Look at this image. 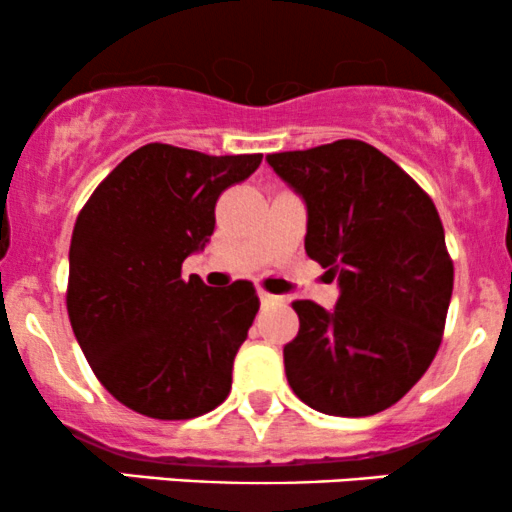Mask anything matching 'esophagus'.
<instances>
[{
  "label": "esophagus",
  "instance_id": "1",
  "mask_svg": "<svg viewBox=\"0 0 512 512\" xmlns=\"http://www.w3.org/2000/svg\"><path fill=\"white\" fill-rule=\"evenodd\" d=\"M260 301H262V305H272V303H279L281 296H274V293H269V291H260Z\"/></svg>",
  "mask_w": 512,
  "mask_h": 512
}]
</instances>
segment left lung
I'll return each instance as SVG.
<instances>
[{"instance_id":"1","label":"left lung","mask_w":512,"mask_h":512,"mask_svg":"<svg viewBox=\"0 0 512 512\" xmlns=\"http://www.w3.org/2000/svg\"><path fill=\"white\" fill-rule=\"evenodd\" d=\"M303 197L305 252L339 281L325 310L293 301L284 346L291 390L330 416H373L431 366L452 296V260L433 199L383 151L358 139L269 154Z\"/></svg>"}]
</instances>
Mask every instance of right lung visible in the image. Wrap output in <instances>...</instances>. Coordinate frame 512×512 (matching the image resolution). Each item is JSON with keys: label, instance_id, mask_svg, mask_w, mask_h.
<instances>
[{"label": "right lung", "instance_id": "add662e5", "mask_svg": "<svg viewBox=\"0 0 512 512\" xmlns=\"http://www.w3.org/2000/svg\"><path fill=\"white\" fill-rule=\"evenodd\" d=\"M262 154L170 144L129 154L88 197L69 245L67 313L88 366L151 419H195L231 392L233 358L260 310L255 286L211 289L182 262L214 233L216 199Z\"/></svg>", "mask_w": 512, "mask_h": 512}]
</instances>
